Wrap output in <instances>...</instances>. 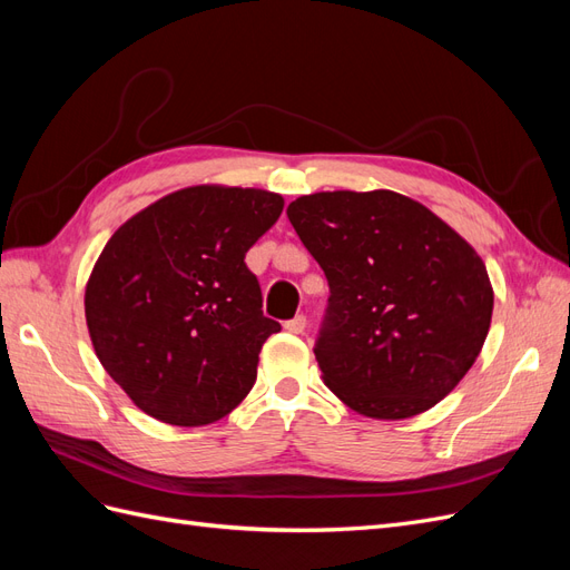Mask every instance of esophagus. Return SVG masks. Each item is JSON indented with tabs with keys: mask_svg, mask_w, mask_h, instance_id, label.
Returning <instances> with one entry per match:
<instances>
[{
	"mask_svg": "<svg viewBox=\"0 0 570 570\" xmlns=\"http://www.w3.org/2000/svg\"><path fill=\"white\" fill-rule=\"evenodd\" d=\"M304 327H306V316H295V318H289V321H285V331L287 333H292V335H299V333H304Z\"/></svg>",
	"mask_w": 570,
	"mask_h": 570,
	"instance_id": "34e87169",
	"label": "esophagus"
}]
</instances>
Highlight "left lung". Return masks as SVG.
I'll use <instances>...</instances> for the list:
<instances>
[{"label":"left lung","instance_id":"8db88e82","mask_svg":"<svg viewBox=\"0 0 570 570\" xmlns=\"http://www.w3.org/2000/svg\"><path fill=\"white\" fill-rule=\"evenodd\" d=\"M287 218L331 297L316 342L323 383L361 416H419L485 344L494 292L478 252L392 189L304 195Z\"/></svg>","mask_w":570,"mask_h":570}]
</instances>
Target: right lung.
Returning a JSON list of instances; mask_svg holds the SVG:
<instances>
[{"instance_id":"right-lung-1","label":"right lung","mask_w":570,"mask_h":570,"mask_svg":"<svg viewBox=\"0 0 570 570\" xmlns=\"http://www.w3.org/2000/svg\"><path fill=\"white\" fill-rule=\"evenodd\" d=\"M256 187L195 185L128 218L85 287L101 366L161 423L209 425L245 400L281 325L262 312L245 254L283 212Z\"/></svg>"}]
</instances>
